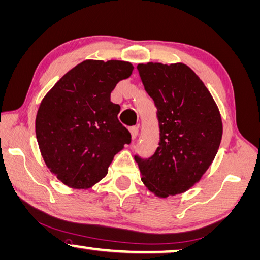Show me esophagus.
I'll list each match as a JSON object with an SVG mask.
<instances>
[{
  "label": "esophagus",
  "instance_id": "34e87169",
  "mask_svg": "<svg viewBox=\"0 0 260 260\" xmlns=\"http://www.w3.org/2000/svg\"><path fill=\"white\" fill-rule=\"evenodd\" d=\"M129 131H131V134H132V139H133V140L137 139L138 134H139V127L133 126V127H131Z\"/></svg>",
  "mask_w": 260,
  "mask_h": 260
}]
</instances>
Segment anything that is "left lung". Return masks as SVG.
Here are the masks:
<instances>
[{
  "mask_svg": "<svg viewBox=\"0 0 260 260\" xmlns=\"http://www.w3.org/2000/svg\"><path fill=\"white\" fill-rule=\"evenodd\" d=\"M154 101L159 141L150 157L135 155L142 182L158 197L179 194L211 166L222 139L219 109L203 81L184 63L138 64Z\"/></svg>",
  "mask_w": 260,
  "mask_h": 260,
  "instance_id": "1",
  "label": "left lung"
}]
</instances>
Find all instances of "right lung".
<instances>
[{
  "label": "right lung",
  "instance_id": "obj_1",
  "mask_svg": "<svg viewBox=\"0 0 260 260\" xmlns=\"http://www.w3.org/2000/svg\"><path fill=\"white\" fill-rule=\"evenodd\" d=\"M134 67L125 61L86 60L74 67L41 102L36 134L45 163L73 188H89L108 174L114 155L131 143L111 102L118 82Z\"/></svg>",
  "mask_w": 260,
  "mask_h": 260
}]
</instances>
